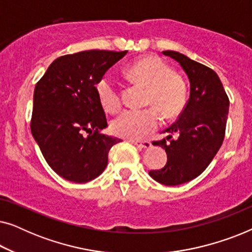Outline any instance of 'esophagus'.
I'll return each instance as SVG.
<instances>
[{"instance_id":"1","label":"esophagus","mask_w":252,"mask_h":252,"mask_svg":"<svg viewBox=\"0 0 252 252\" xmlns=\"http://www.w3.org/2000/svg\"><path fill=\"white\" fill-rule=\"evenodd\" d=\"M128 141L130 143L135 144L136 147L141 148V149H149V148H151V143L149 141H140V140H133V139H129Z\"/></svg>"}]
</instances>
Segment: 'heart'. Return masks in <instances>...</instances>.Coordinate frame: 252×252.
<instances>
[{
	"instance_id": "b5f03b06",
	"label": "heart",
	"mask_w": 252,
	"mask_h": 252,
	"mask_svg": "<svg viewBox=\"0 0 252 252\" xmlns=\"http://www.w3.org/2000/svg\"><path fill=\"white\" fill-rule=\"evenodd\" d=\"M127 73L135 81L149 87L147 103L155 106L125 110L112 122V130L119 136L140 139L159 127L161 117L158 108L167 118L180 113L186 102V87L184 81L172 73L167 64L157 57L136 62L127 68ZM96 92L106 111L116 112L120 109V95L111 75L106 74L98 81Z\"/></svg>"
}]
</instances>
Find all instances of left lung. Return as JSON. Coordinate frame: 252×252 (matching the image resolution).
<instances>
[{"instance_id":"8db88e82","label":"left lung","mask_w":252,"mask_h":252,"mask_svg":"<svg viewBox=\"0 0 252 252\" xmlns=\"http://www.w3.org/2000/svg\"><path fill=\"white\" fill-rule=\"evenodd\" d=\"M163 54L184 68L190 95L177 122L163 132L170 135L153 142L166 151L167 163L149 174L161 185L178 186L198 177L218 153L225 137L229 99L218 74L211 68L178 51ZM172 133H177L178 139L172 140Z\"/></svg>"}]
</instances>
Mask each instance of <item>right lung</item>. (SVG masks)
I'll return each instance as SVG.
<instances>
[{"instance_id":"1","label":"right lung","mask_w":252,"mask_h":252,"mask_svg":"<svg viewBox=\"0 0 252 252\" xmlns=\"http://www.w3.org/2000/svg\"><path fill=\"white\" fill-rule=\"evenodd\" d=\"M127 51L86 50L58 57L34 89L31 130L49 166L68 181L97 178L120 139L108 127L96 85Z\"/></svg>"}]
</instances>
